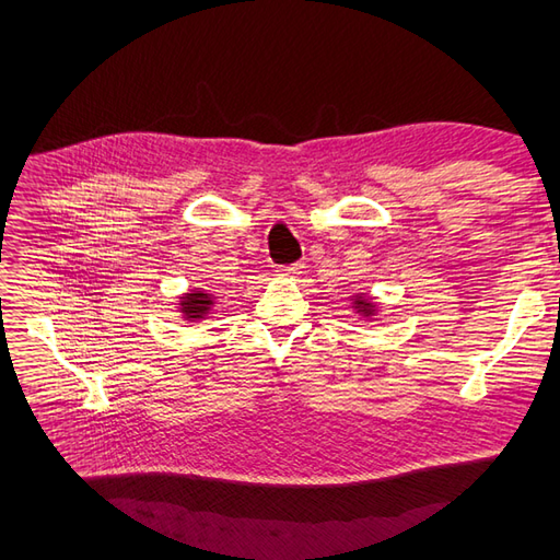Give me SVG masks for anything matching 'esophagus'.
<instances>
[{
  "instance_id": "obj_1",
  "label": "esophagus",
  "mask_w": 560,
  "mask_h": 560,
  "mask_svg": "<svg viewBox=\"0 0 560 560\" xmlns=\"http://www.w3.org/2000/svg\"><path fill=\"white\" fill-rule=\"evenodd\" d=\"M279 277H299V273H303V265L301 261H295V265H287V267H279Z\"/></svg>"
}]
</instances>
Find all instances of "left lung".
<instances>
[{
	"label": "left lung",
	"instance_id": "8db88e82",
	"mask_svg": "<svg viewBox=\"0 0 560 560\" xmlns=\"http://www.w3.org/2000/svg\"><path fill=\"white\" fill-rule=\"evenodd\" d=\"M355 307H359L361 313H365V315H373V301L371 299H355Z\"/></svg>",
	"mask_w": 560,
	"mask_h": 560
}]
</instances>
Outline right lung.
Here are the masks:
<instances>
[{
  "label": "right lung",
  "mask_w": 560,
  "mask_h": 560,
  "mask_svg": "<svg viewBox=\"0 0 560 560\" xmlns=\"http://www.w3.org/2000/svg\"><path fill=\"white\" fill-rule=\"evenodd\" d=\"M211 305V295L205 293V291H197V293H187L185 299L180 301V307L183 313L189 317V319H201L207 315Z\"/></svg>",
  "instance_id": "add662e5"
}]
</instances>
